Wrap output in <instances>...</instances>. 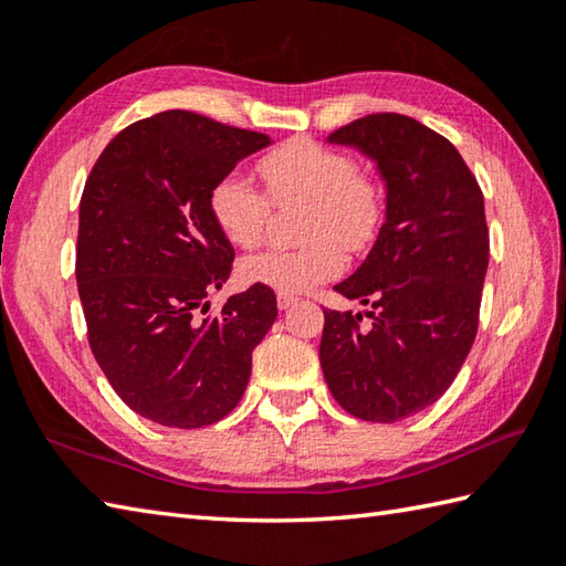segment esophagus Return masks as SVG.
<instances>
[{"mask_svg":"<svg viewBox=\"0 0 566 566\" xmlns=\"http://www.w3.org/2000/svg\"><path fill=\"white\" fill-rule=\"evenodd\" d=\"M298 302V298L294 294H276V306H280V311H286L290 306H294Z\"/></svg>","mask_w":566,"mask_h":566,"instance_id":"34e87169","label":"esophagus"}]
</instances>
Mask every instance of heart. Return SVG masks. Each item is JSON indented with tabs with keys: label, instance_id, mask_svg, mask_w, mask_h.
<instances>
[{
	"label": "heart",
	"instance_id": "b5f03b06",
	"mask_svg": "<svg viewBox=\"0 0 566 566\" xmlns=\"http://www.w3.org/2000/svg\"><path fill=\"white\" fill-rule=\"evenodd\" d=\"M263 195L243 175L228 172L209 191V213L228 243L258 248L274 207L308 201L302 219V248H272L240 264V280L276 294H302L338 276L347 250L367 248L384 219L379 185L357 167L350 153L314 138H290L258 160Z\"/></svg>",
	"mask_w": 566,
	"mask_h": 566
}]
</instances>
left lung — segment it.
Listing matches in <instances>:
<instances>
[{
	"instance_id": "8db88e82",
	"label": "left lung",
	"mask_w": 566,
	"mask_h": 566,
	"mask_svg": "<svg viewBox=\"0 0 566 566\" xmlns=\"http://www.w3.org/2000/svg\"><path fill=\"white\" fill-rule=\"evenodd\" d=\"M331 143L377 160L387 221L375 248L335 292L371 306L323 308L321 367L355 418L396 423L436 403L472 350L489 268L484 195L448 138L403 114H369Z\"/></svg>"
}]
</instances>
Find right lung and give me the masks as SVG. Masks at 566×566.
Segmentation results:
<instances>
[{
  "label": "right lung",
  "instance_id": "obj_1",
  "mask_svg": "<svg viewBox=\"0 0 566 566\" xmlns=\"http://www.w3.org/2000/svg\"><path fill=\"white\" fill-rule=\"evenodd\" d=\"M268 143L170 109L116 134L84 185L75 276L92 355L118 399L153 423L203 428L231 413L276 318V296L260 284L209 314L235 258L209 191Z\"/></svg>",
  "mask_w": 566,
  "mask_h": 566
}]
</instances>
